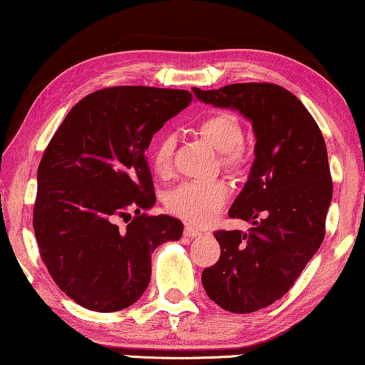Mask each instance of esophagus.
I'll list each match as a JSON object with an SVG mask.
<instances>
[{"instance_id": "1", "label": "esophagus", "mask_w": 365, "mask_h": 365, "mask_svg": "<svg viewBox=\"0 0 365 365\" xmlns=\"http://www.w3.org/2000/svg\"><path fill=\"white\" fill-rule=\"evenodd\" d=\"M184 235L190 237V238H196V237H201V232L197 230V228L191 227V225H187V227L184 228Z\"/></svg>"}]
</instances>
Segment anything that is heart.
<instances>
[{
  "instance_id": "b5f03b06",
  "label": "heart",
  "mask_w": 365,
  "mask_h": 365,
  "mask_svg": "<svg viewBox=\"0 0 365 365\" xmlns=\"http://www.w3.org/2000/svg\"><path fill=\"white\" fill-rule=\"evenodd\" d=\"M200 133L211 145L223 154V164L237 168L242 160L240 143L244 140V130L235 115L220 111L210 115L200 123ZM174 138L162 135L152 148V168L159 175H168L173 164ZM228 197V187L223 181L184 182L169 192L165 205L170 213L195 225L208 223Z\"/></svg>"
}]
</instances>
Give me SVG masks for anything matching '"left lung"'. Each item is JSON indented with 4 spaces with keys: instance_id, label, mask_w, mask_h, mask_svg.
Instances as JSON below:
<instances>
[{
    "instance_id": "obj_1",
    "label": "left lung",
    "mask_w": 365,
    "mask_h": 365,
    "mask_svg": "<svg viewBox=\"0 0 365 365\" xmlns=\"http://www.w3.org/2000/svg\"><path fill=\"white\" fill-rule=\"evenodd\" d=\"M192 93L252 123L255 159L228 211L252 227L245 233L215 232L222 254L201 281L210 299L227 312H257L289 291L325 237L334 195L325 140L303 103L277 84L242 83Z\"/></svg>"
}]
</instances>
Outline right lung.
<instances>
[{"label":"right lung","mask_w":365,"mask_h":365,"mask_svg":"<svg viewBox=\"0 0 365 365\" xmlns=\"http://www.w3.org/2000/svg\"><path fill=\"white\" fill-rule=\"evenodd\" d=\"M190 101L182 89H100L67 113L45 148L34 232L48 274L83 308H128L147 289L152 252L181 238L178 218L143 213L155 205L145 150Z\"/></svg>","instance_id":"obj_1"}]
</instances>
